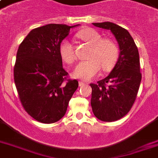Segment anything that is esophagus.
Segmentation results:
<instances>
[{"label":"esophagus","instance_id":"obj_1","mask_svg":"<svg viewBox=\"0 0 158 158\" xmlns=\"http://www.w3.org/2000/svg\"><path fill=\"white\" fill-rule=\"evenodd\" d=\"M79 86L82 87V86H84V85H85V84H87V83H85V82L84 81H79Z\"/></svg>","mask_w":158,"mask_h":158}]
</instances>
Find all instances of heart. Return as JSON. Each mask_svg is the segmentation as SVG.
<instances>
[{
  "label": "heart",
  "mask_w": 158,
  "mask_h": 158,
  "mask_svg": "<svg viewBox=\"0 0 158 158\" xmlns=\"http://www.w3.org/2000/svg\"><path fill=\"white\" fill-rule=\"evenodd\" d=\"M77 36L92 47L89 60L80 61L74 69L73 74L79 79L89 80L97 76L102 69L109 71L115 65L119 56L117 44L111 39H102L100 33L93 28H86L78 33ZM59 52L61 59L67 64H72L76 60L74 47L69 40L60 43Z\"/></svg>",
  "instance_id": "1"
}]
</instances>
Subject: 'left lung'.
<instances>
[{"label": "left lung", "instance_id": "8db88e82", "mask_svg": "<svg viewBox=\"0 0 158 158\" xmlns=\"http://www.w3.org/2000/svg\"><path fill=\"white\" fill-rule=\"evenodd\" d=\"M93 24L110 30L120 49L117 61L108 76L97 84H90L94 115L100 120L111 122L125 116L136 99L142 79L139 55L135 41L125 28L111 22Z\"/></svg>", "mask_w": 158, "mask_h": 158}]
</instances>
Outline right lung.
Returning <instances> with one entry per match:
<instances>
[{"label": "right lung", "mask_w": 158, "mask_h": 158, "mask_svg": "<svg viewBox=\"0 0 158 158\" xmlns=\"http://www.w3.org/2000/svg\"><path fill=\"white\" fill-rule=\"evenodd\" d=\"M77 26L49 23L34 28L19 47L15 84L24 110L39 122L60 120L79 87L76 79H66L59 52L62 41Z\"/></svg>", "instance_id": "obj_1"}]
</instances>
